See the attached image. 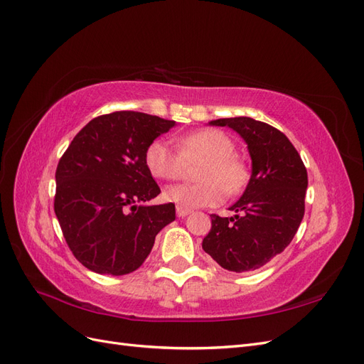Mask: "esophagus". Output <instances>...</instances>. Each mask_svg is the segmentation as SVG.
Here are the masks:
<instances>
[{
  "mask_svg": "<svg viewBox=\"0 0 364 364\" xmlns=\"http://www.w3.org/2000/svg\"><path fill=\"white\" fill-rule=\"evenodd\" d=\"M189 213H191L189 209H184V207H181V205H176V215H178L180 218L189 215Z\"/></svg>",
  "mask_w": 364,
  "mask_h": 364,
  "instance_id": "34e87169",
  "label": "esophagus"
}]
</instances>
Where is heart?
<instances>
[{
    "label": "heart",
    "instance_id": "1",
    "mask_svg": "<svg viewBox=\"0 0 364 364\" xmlns=\"http://www.w3.org/2000/svg\"><path fill=\"white\" fill-rule=\"evenodd\" d=\"M180 152L161 139L152 140L144 149V166L155 178L176 180L184 161L203 160L195 172L198 183L175 184L164 191V200L184 209L213 207L223 203L225 192L240 193L250 178L247 163L235 154L233 140L218 129H200L178 139Z\"/></svg>",
    "mask_w": 364,
    "mask_h": 364
}]
</instances>
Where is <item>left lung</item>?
Returning a JSON list of instances; mask_svg holds the SVG:
<instances>
[{
	"mask_svg": "<svg viewBox=\"0 0 364 364\" xmlns=\"http://www.w3.org/2000/svg\"><path fill=\"white\" fill-rule=\"evenodd\" d=\"M215 127L235 129L248 144L252 178L230 210L235 218L210 215L203 250L228 272L261 268L293 241L305 213L306 168L284 132L250 117L218 119Z\"/></svg>",
	"mask_w": 364,
	"mask_h": 364,
	"instance_id": "left-lung-1",
	"label": "left lung"
}]
</instances>
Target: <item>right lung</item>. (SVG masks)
<instances>
[{
	"mask_svg": "<svg viewBox=\"0 0 364 364\" xmlns=\"http://www.w3.org/2000/svg\"><path fill=\"white\" fill-rule=\"evenodd\" d=\"M175 124L137 111L88 122L56 169L55 213L71 253L99 274L137 269L155 236L175 220V204L141 205L161 191L144 166V149Z\"/></svg>",
	"mask_w": 364,
	"mask_h": 364,
	"instance_id": "right-lung-1",
	"label": "right lung"
}]
</instances>
